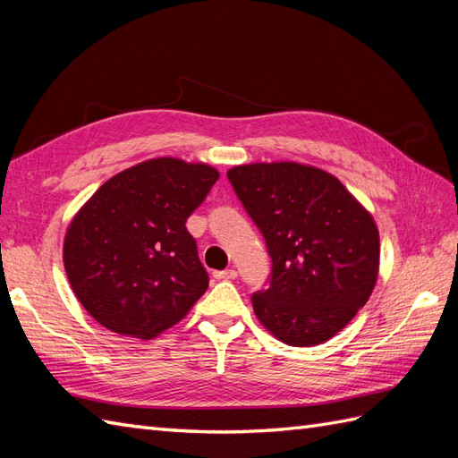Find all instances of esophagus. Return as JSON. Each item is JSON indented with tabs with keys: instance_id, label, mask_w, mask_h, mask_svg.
I'll list each match as a JSON object with an SVG mask.
<instances>
[{
	"instance_id": "1",
	"label": "esophagus",
	"mask_w": 458,
	"mask_h": 458,
	"mask_svg": "<svg viewBox=\"0 0 458 458\" xmlns=\"http://www.w3.org/2000/svg\"><path fill=\"white\" fill-rule=\"evenodd\" d=\"M213 276H215L216 280H233V278L238 276V273L233 271V268H226V271H215Z\"/></svg>"
}]
</instances>
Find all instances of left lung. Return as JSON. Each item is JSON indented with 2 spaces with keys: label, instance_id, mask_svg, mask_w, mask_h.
I'll list each match as a JSON object with an SVG mask.
<instances>
[{
  "label": "left lung",
  "instance_id": "obj_1",
  "mask_svg": "<svg viewBox=\"0 0 458 458\" xmlns=\"http://www.w3.org/2000/svg\"><path fill=\"white\" fill-rule=\"evenodd\" d=\"M261 230L273 271L251 296L265 329L290 346L329 341L366 306L379 275V230L333 174L300 162L228 170Z\"/></svg>",
  "mask_w": 458,
  "mask_h": 458
}]
</instances>
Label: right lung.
I'll return each instance as SVG.
<instances>
[{
  "label": "right lung",
  "instance_id": "add662e5",
  "mask_svg": "<svg viewBox=\"0 0 458 458\" xmlns=\"http://www.w3.org/2000/svg\"><path fill=\"white\" fill-rule=\"evenodd\" d=\"M218 175L203 162L150 158L115 174L79 208L64 265L92 319L148 341L190 313L208 275L185 220Z\"/></svg>",
  "mask_w": 458,
  "mask_h": 458
}]
</instances>
